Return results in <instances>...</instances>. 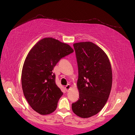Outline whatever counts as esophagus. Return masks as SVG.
I'll return each mask as SVG.
<instances>
[{"label":"esophagus","mask_w":135,"mask_h":135,"mask_svg":"<svg viewBox=\"0 0 135 135\" xmlns=\"http://www.w3.org/2000/svg\"><path fill=\"white\" fill-rule=\"evenodd\" d=\"M71 85H69V84L67 85H66V86H65V88H66V91H69V90L70 89H71Z\"/></svg>","instance_id":"1"}]
</instances>
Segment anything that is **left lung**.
Returning a JSON list of instances; mask_svg holds the SVG:
<instances>
[{"label": "left lung", "instance_id": "8db88e82", "mask_svg": "<svg viewBox=\"0 0 135 135\" xmlns=\"http://www.w3.org/2000/svg\"><path fill=\"white\" fill-rule=\"evenodd\" d=\"M79 77V100L72 109L81 118H89L103 108L109 97L112 83L111 65L106 53L91 42L73 44Z\"/></svg>", "mask_w": 135, "mask_h": 135}]
</instances>
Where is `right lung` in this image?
I'll use <instances>...</instances> for the list:
<instances>
[{"mask_svg": "<svg viewBox=\"0 0 135 135\" xmlns=\"http://www.w3.org/2000/svg\"><path fill=\"white\" fill-rule=\"evenodd\" d=\"M73 51L68 44L46 37L27 54L22 69V88L29 104L37 113L47 115L56 110L63 93L55 83L52 71L61 58Z\"/></svg>", "mask_w": 135, "mask_h": 135, "instance_id": "add662e5", "label": "right lung"}]
</instances>
